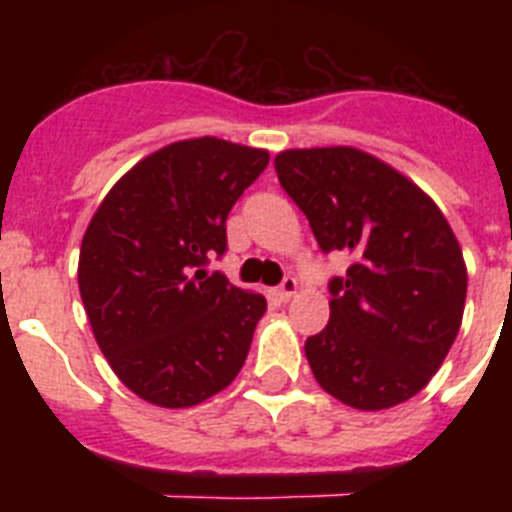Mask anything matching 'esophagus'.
<instances>
[{"label":"esophagus","instance_id":"34e87169","mask_svg":"<svg viewBox=\"0 0 512 512\" xmlns=\"http://www.w3.org/2000/svg\"><path fill=\"white\" fill-rule=\"evenodd\" d=\"M295 292H297V279L295 277H284L282 284L277 287V297L282 302H287L289 297L295 295Z\"/></svg>","mask_w":512,"mask_h":512}]
</instances>
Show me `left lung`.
<instances>
[{"label":"left lung","instance_id":"obj_1","mask_svg":"<svg viewBox=\"0 0 512 512\" xmlns=\"http://www.w3.org/2000/svg\"><path fill=\"white\" fill-rule=\"evenodd\" d=\"M274 169L320 251L351 256L328 282V325L305 341L312 374L356 410L410 400L464 315L467 266L454 230L423 189L356 148L284 151Z\"/></svg>","mask_w":512,"mask_h":512}]
</instances>
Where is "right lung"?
I'll use <instances>...</instances> for the list:
<instances>
[{
    "label": "right lung",
    "instance_id": "obj_1",
    "mask_svg": "<svg viewBox=\"0 0 512 512\" xmlns=\"http://www.w3.org/2000/svg\"><path fill=\"white\" fill-rule=\"evenodd\" d=\"M269 153L220 138L179 140L135 164L94 212L79 292L120 382L161 408L225 390L266 300L207 264L228 251L225 220Z\"/></svg>",
    "mask_w": 512,
    "mask_h": 512
}]
</instances>
